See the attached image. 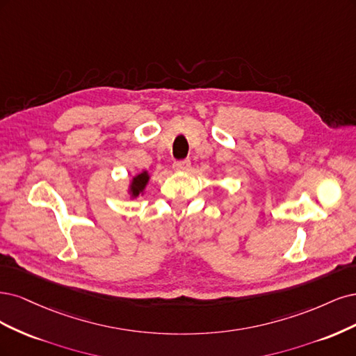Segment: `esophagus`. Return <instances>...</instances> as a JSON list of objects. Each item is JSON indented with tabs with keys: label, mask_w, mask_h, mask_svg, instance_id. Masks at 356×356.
<instances>
[{
	"label": "esophagus",
	"mask_w": 356,
	"mask_h": 356,
	"mask_svg": "<svg viewBox=\"0 0 356 356\" xmlns=\"http://www.w3.org/2000/svg\"><path fill=\"white\" fill-rule=\"evenodd\" d=\"M191 167V159H180V161H175L173 168L176 171H188Z\"/></svg>",
	"instance_id": "esophagus-1"
}]
</instances>
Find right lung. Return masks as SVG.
<instances>
[{"label": "right lung", "instance_id": "right-lung-1", "mask_svg": "<svg viewBox=\"0 0 356 356\" xmlns=\"http://www.w3.org/2000/svg\"><path fill=\"white\" fill-rule=\"evenodd\" d=\"M147 179H149V176H147L146 171H143V173H140L139 176L133 179V183H131V193L134 195V197H137V195H139V193L143 191Z\"/></svg>", "mask_w": 356, "mask_h": 356}]
</instances>
